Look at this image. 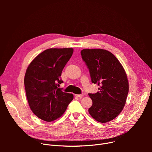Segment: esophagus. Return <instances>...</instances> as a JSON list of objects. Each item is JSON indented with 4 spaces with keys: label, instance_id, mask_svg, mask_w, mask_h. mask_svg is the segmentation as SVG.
<instances>
[{
    "label": "esophagus",
    "instance_id": "obj_1",
    "mask_svg": "<svg viewBox=\"0 0 152 152\" xmlns=\"http://www.w3.org/2000/svg\"><path fill=\"white\" fill-rule=\"evenodd\" d=\"M84 95V94H76V96L79 97V98H82Z\"/></svg>",
    "mask_w": 152,
    "mask_h": 152
}]
</instances>
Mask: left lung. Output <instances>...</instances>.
<instances>
[{
    "mask_svg": "<svg viewBox=\"0 0 152 152\" xmlns=\"http://www.w3.org/2000/svg\"><path fill=\"white\" fill-rule=\"evenodd\" d=\"M83 60L89 70L91 82L99 92L88 95L92 100L89 113L100 123L115 119L123 110L129 92L126 72L115 56L103 49H83Z\"/></svg>",
    "mask_w": 152,
    "mask_h": 152,
    "instance_id": "8db88e82",
    "label": "left lung"
}]
</instances>
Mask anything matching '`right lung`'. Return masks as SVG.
<instances>
[{"label":"right lung","mask_w":152,"mask_h":152,"mask_svg":"<svg viewBox=\"0 0 152 152\" xmlns=\"http://www.w3.org/2000/svg\"><path fill=\"white\" fill-rule=\"evenodd\" d=\"M73 53L71 48L47 49L26 69L24 83L29 105L44 121L50 122L60 117L73 99V94L57 87L63 83L61 72Z\"/></svg>","instance_id":"obj_1"}]
</instances>
